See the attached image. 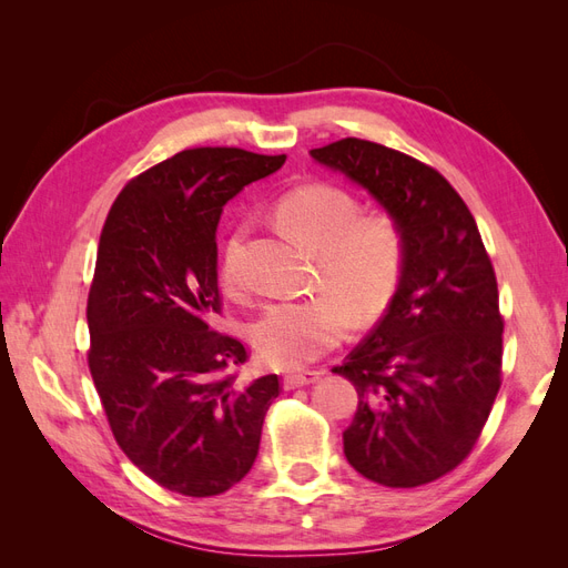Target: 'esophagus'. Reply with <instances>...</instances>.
Listing matches in <instances>:
<instances>
[{
  "label": "esophagus",
  "mask_w": 568,
  "mask_h": 568,
  "mask_svg": "<svg viewBox=\"0 0 568 568\" xmlns=\"http://www.w3.org/2000/svg\"><path fill=\"white\" fill-rule=\"evenodd\" d=\"M322 376V372H298V374H286L284 376V388L286 390H294V388H301V386H307L317 382Z\"/></svg>",
  "instance_id": "esophagus-1"
}]
</instances>
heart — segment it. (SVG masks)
<instances>
[{
	"label": "heart",
	"instance_id": "b5f03b06",
	"mask_svg": "<svg viewBox=\"0 0 568 568\" xmlns=\"http://www.w3.org/2000/svg\"><path fill=\"white\" fill-rule=\"evenodd\" d=\"M346 189L326 182L294 186L274 203V217L303 246L317 253V296L265 307L253 324V346L263 363L298 369L346 336L351 317L369 324L379 317L400 284L405 236L390 213H357ZM246 227L239 225L222 248V280L239 284V255Z\"/></svg>",
	"mask_w": 568,
	"mask_h": 568
}]
</instances>
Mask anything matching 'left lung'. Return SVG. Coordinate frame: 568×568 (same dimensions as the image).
Masks as SVG:
<instances>
[{
  "label": "left lung",
  "instance_id": "1",
  "mask_svg": "<svg viewBox=\"0 0 568 568\" xmlns=\"http://www.w3.org/2000/svg\"><path fill=\"white\" fill-rule=\"evenodd\" d=\"M311 153L365 186L405 236L386 315L332 369L357 390L343 453L379 486L432 484L469 457L503 384L505 320L490 255L436 168L357 136Z\"/></svg>",
  "mask_w": 568,
  "mask_h": 568
}]
</instances>
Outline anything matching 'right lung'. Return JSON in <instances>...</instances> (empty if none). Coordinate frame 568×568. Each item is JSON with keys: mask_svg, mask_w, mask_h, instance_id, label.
Wrapping results in <instances>:
<instances>
[{"mask_svg": "<svg viewBox=\"0 0 568 568\" xmlns=\"http://www.w3.org/2000/svg\"><path fill=\"white\" fill-rule=\"evenodd\" d=\"M286 156L184 149L113 201L88 298V365L120 450L159 486L211 497L255 462L280 376L244 382L242 341L215 332L222 205Z\"/></svg>", "mask_w": 568, "mask_h": 568, "instance_id": "1", "label": "right lung"}]
</instances>
